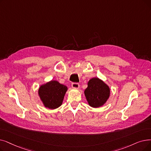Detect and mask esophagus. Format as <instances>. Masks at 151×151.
Wrapping results in <instances>:
<instances>
[{
    "mask_svg": "<svg viewBox=\"0 0 151 151\" xmlns=\"http://www.w3.org/2000/svg\"><path fill=\"white\" fill-rule=\"evenodd\" d=\"M71 86H72V88H73L78 89V88H79V87H80V84H79V83H73L71 84Z\"/></svg>",
    "mask_w": 151,
    "mask_h": 151,
    "instance_id": "obj_1",
    "label": "esophagus"
}]
</instances>
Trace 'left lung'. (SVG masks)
Returning a JSON list of instances; mask_svg holds the SVG:
<instances>
[{
    "label": "left lung",
    "instance_id": "obj_1",
    "mask_svg": "<svg viewBox=\"0 0 151 151\" xmlns=\"http://www.w3.org/2000/svg\"><path fill=\"white\" fill-rule=\"evenodd\" d=\"M84 94L89 106L96 108L106 103L110 96V89L102 80L94 78L89 81Z\"/></svg>",
    "mask_w": 151,
    "mask_h": 151
}]
</instances>
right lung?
Segmentation results:
<instances>
[{
    "label": "right lung",
    "mask_w": 151,
    "mask_h": 151,
    "mask_svg": "<svg viewBox=\"0 0 151 151\" xmlns=\"http://www.w3.org/2000/svg\"><path fill=\"white\" fill-rule=\"evenodd\" d=\"M67 87L57 81H51L39 88V95L44 106L50 109L60 107Z\"/></svg>",
    "instance_id": "1"
}]
</instances>
